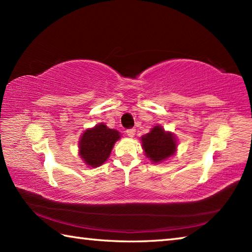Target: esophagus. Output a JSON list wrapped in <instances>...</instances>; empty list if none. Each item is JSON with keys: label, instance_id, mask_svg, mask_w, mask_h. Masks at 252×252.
<instances>
[{"label": "esophagus", "instance_id": "obj_1", "mask_svg": "<svg viewBox=\"0 0 252 252\" xmlns=\"http://www.w3.org/2000/svg\"><path fill=\"white\" fill-rule=\"evenodd\" d=\"M126 133L127 136H130V138H132L135 134V129H126Z\"/></svg>", "mask_w": 252, "mask_h": 252}]
</instances>
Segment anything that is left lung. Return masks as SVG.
<instances>
[{
  "mask_svg": "<svg viewBox=\"0 0 252 252\" xmlns=\"http://www.w3.org/2000/svg\"><path fill=\"white\" fill-rule=\"evenodd\" d=\"M142 147L148 158L153 162H161L171 157L176 151V140L170 132H164L161 126H157L150 133L142 136Z\"/></svg>",
  "mask_w": 252,
  "mask_h": 252,
  "instance_id": "1",
  "label": "left lung"
}]
</instances>
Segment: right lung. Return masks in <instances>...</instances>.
<instances>
[{"label":"right lung","instance_id":"1","mask_svg":"<svg viewBox=\"0 0 252 252\" xmlns=\"http://www.w3.org/2000/svg\"><path fill=\"white\" fill-rule=\"evenodd\" d=\"M119 138L120 134L118 131L108 129L103 123L95 126L81 136L80 156L88 165L99 167L110 157L111 150Z\"/></svg>","mask_w":252,"mask_h":252}]
</instances>
